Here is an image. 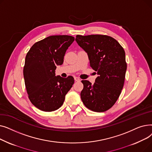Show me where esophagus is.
<instances>
[{
	"label": "esophagus",
	"instance_id": "1",
	"mask_svg": "<svg viewBox=\"0 0 152 152\" xmlns=\"http://www.w3.org/2000/svg\"><path fill=\"white\" fill-rule=\"evenodd\" d=\"M74 79H75V81H81V79H79V77H75Z\"/></svg>",
	"mask_w": 152,
	"mask_h": 152
}]
</instances>
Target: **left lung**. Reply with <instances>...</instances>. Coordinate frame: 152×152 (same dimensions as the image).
<instances>
[{"instance_id": "8db88e82", "label": "left lung", "mask_w": 152, "mask_h": 152, "mask_svg": "<svg viewBox=\"0 0 152 152\" xmlns=\"http://www.w3.org/2000/svg\"><path fill=\"white\" fill-rule=\"evenodd\" d=\"M76 41L88 55L90 66L98 75L94 84L82 81L81 100L89 110L103 112L113 106L123 89L127 69L125 52L116 40L105 35H77Z\"/></svg>"}]
</instances>
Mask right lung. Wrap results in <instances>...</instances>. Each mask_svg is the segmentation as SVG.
<instances>
[{"instance_id": "add662e5", "label": "right lung", "mask_w": 152, "mask_h": 152, "mask_svg": "<svg viewBox=\"0 0 152 152\" xmlns=\"http://www.w3.org/2000/svg\"><path fill=\"white\" fill-rule=\"evenodd\" d=\"M75 41L67 35L50 36L36 42L27 53L23 75L28 97L38 109L53 111L61 107L75 80L55 76L66 50Z\"/></svg>"}]
</instances>
